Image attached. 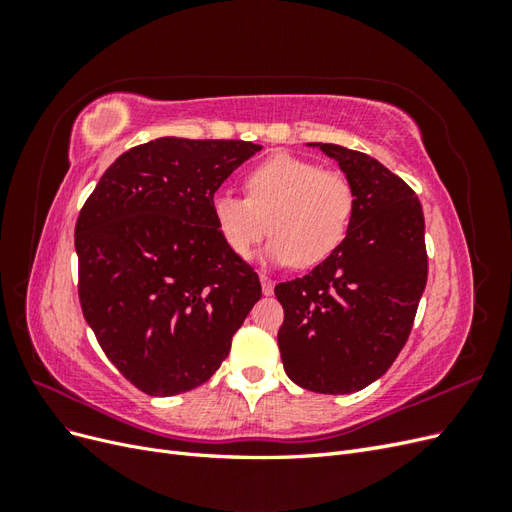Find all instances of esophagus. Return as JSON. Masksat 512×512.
<instances>
[{"mask_svg":"<svg viewBox=\"0 0 512 512\" xmlns=\"http://www.w3.org/2000/svg\"><path fill=\"white\" fill-rule=\"evenodd\" d=\"M260 284H262V292H265L267 297H271V294H273V286H275V282L271 280V277L260 275Z\"/></svg>","mask_w":512,"mask_h":512,"instance_id":"34e87169","label":"esophagus"}]
</instances>
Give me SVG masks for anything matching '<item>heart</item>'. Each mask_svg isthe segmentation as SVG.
<instances>
[{"label":"heart","mask_w":512,"mask_h":512,"mask_svg":"<svg viewBox=\"0 0 512 512\" xmlns=\"http://www.w3.org/2000/svg\"><path fill=\"white\" fill-rule=\"evenodd\" d=\"M247 198L215 192L211 213L228 250L241 260L273 232L267 258L307 269L333 256L348 237L356 196L346 175L292 153H273L245 177ZM270 226H266V220Z\"/></svg>","instance_id":"b5f03b06"}]
</instances>
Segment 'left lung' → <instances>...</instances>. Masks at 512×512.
Masks as SVG:
<instances>
[{"label": "left lung", "instance_id": "obj_1", "mask_svg": "<svg viewBox=\"0 0 512 512\" xmlns=\"http://www.w3.org/2000/svg\"><path fill=\"white\" fill-rule=\"evenodd\" d=\"M350 179L356 209L348 237L318 267L275 286L288 378L307 391L348 395L393 365L408 342L427 284L425 218L410 185L367 153L307 143Z\"/></svg>", "mask_w": 512, "mask_h": 512}]
</instances>
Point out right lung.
I'll use <instances>...</instances> for the list:
<instances>
[{
  "label": "right lung",
  "mask_w": 512,
  "mask_h": 512,
  "mask_svg": "<svg viewBox=\"0 0 512 512\" xmlns=\"http://www.w3.org/2000/svg\"><path fill=\"white\" fill-rule=\"evenodd\" d=\"M260 145L164 136L106 168L74 230L79 299L104 354L136 389L170 397L207 382L260 299L211 198Z\"/></svg>",
  "instance_id": "right-lung-1"
}]
</instances>
